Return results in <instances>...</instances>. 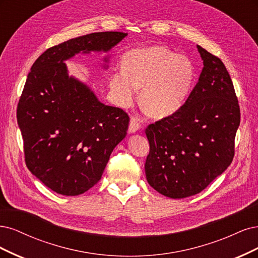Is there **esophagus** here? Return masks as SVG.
Instances as JSON below:
<instances>
[{
	"label": "esophagus",
	"mask_w": 258,
	"mask_h": 258,
	"mask_svg": "<svg viewBox=\"0 0 258 258\" xmlns=\"http://www.w3.org/2000/svg\"><path fill=\"white\" fill-rule=\"evenodd\" d=\"M141 127V124L138 122V120L136 118H131L130 121V126H128V132L130 133H135L137 132L139 128Z\"/></svg>",
	"instance_id": "34e87169"
}]
</instances>
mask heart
I'll return each mask as SVG.
<instances>
[{
	"instance_id": "b5f03b06",
	"label": "heart",
	"mask_w": 258,
	"mask_h": 258,
	"mask_svg": "<svg viewBox=\"0 0 258 258\" xmlns=\"http://www.w3.org/2000/svg\"><path fill=\"white\" fill-rule=\"evenodd\" d=\"M122 72H115L109 89L117 105L127 108L135 102L137 89L145 111L166 118L183 105L195 78L193 61L164 46L136 48L124 54Z\"/></svg>"
}]
</instances>
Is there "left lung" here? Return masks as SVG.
Instances as JSON below:
<instances>
[{
  "mask_svg": "<svg viewBox=\"0 0 258 258\" xmlns=\"http://www.w3.org/2000/svg\"><path fill=\"white\" fill-rule=\"evenodd\" d=\"M197 48L204 69L185 103L146 128L150 145L147 181L173 199L201 193L227 169L240 124L238 98L225 65L203 47Z\"/></svg>",
  "mask_w": 258,
  "mask_h": 258,
  "instance_id": "obj_1",
  "label": "left lung"
}]
</instances>
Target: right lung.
Wrapping results in <instances>:
<instances>
[{"label":"right lung","instance_id":"obj_1","mask_svg":"<svg viewBox=\"0 0 258 258\" xmlns=\"http://www.w3.org/2000/svg\"><path fill=\"white\" fill-rule=\"evenodd\" d=\"M126 35L97 32L72 38L47 49L32 65L17 107L24 160L57 194L77 196L94 186L130 122L121 108L104 105L89 87L69 77L64 61L80 51H109Z\"/></svg>","mask_w":258,"mask_h":258}]
</instances>
